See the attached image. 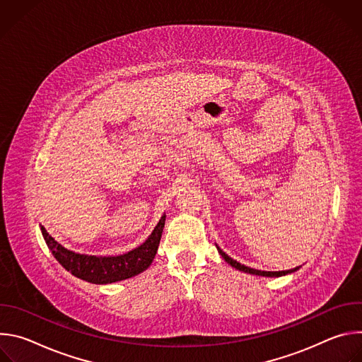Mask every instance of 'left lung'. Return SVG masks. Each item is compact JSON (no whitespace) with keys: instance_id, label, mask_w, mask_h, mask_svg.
<instances>
[{"instance_id":"left-lung-1","label":"left lung","mask_w":362,"mask_h":362,"mask_svg":"<svg viewBox=\"0 0 362 362\" xmlns=\"http://www.w3.org/2000/svg\"><path fill=\"white\" fill-rule=\"evenodd\" d=\"M218 250H219V253L222 255V257L223 259L228 262V264H230L233 268H236V269H239V271H243V272H249V274H252V275H261V276H282V275H286V274H291V272H293V271H296L298 268H295V269H289V271H279V272H268V271H259V269H253V268H249V267H245V265H242V264H239V262H236V261H233L230 256H228L219 246H218Z\"/></svg>"}]
</instances>
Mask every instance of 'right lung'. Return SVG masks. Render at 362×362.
<instances>
[{"mask_svg":"<svg viewBox=\"0 0 362 362\" xmlns=\"http://www.w3.org/2000/svg\"><path fill=\"white\" fill-rule=\"evenodd\" d=\"M166 216L163 215L147 240L139 247L120 256H88L74 253L51 238L41 226L47 246L56 259L74 276L91 284H112L139 275L150 267L158 252Z\"/></svg>","mask_w":362,"mask_h":362,"instance_id":"obj_1","label":"right lung"}]
</instances>
